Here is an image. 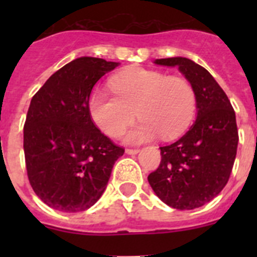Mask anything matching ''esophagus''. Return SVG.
Returning a JSON list of instances; mask_svg holds the SVG:
<instances>
[{
	"instance_id": "34e87169",
	"label": "esophagus",
	"mask_w": 257,
	"mask_h": 257,
	"mask_svg": "<svg viewBox=\"0 0 257 257\" xmlns=\"http://www.w3.org/2000/svg\"><path fill=\"white\" fill-rule=\"evenodd\" d=\"M126 153L127 154H136V153H139V149H138V148H127Z\"/></svg>"
}]
</instances>
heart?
Here are the masks:
<instances>
[{
	"mask_svg": "<svg viewBox=\"0 0 257 257\" xmlns=\"http://www.w3.org/2000/svg\"><path fill=\"white\" fill-rule=\"evenodd\" d=\"M109 85L115 95L92 92L87 106L95 124L110 138H119L136 113L143 121L127 135L131 143L158 134L162 139H174L192 123L197 96L192 83L183 77L136 68L115 74Z\"/></svg>",
	"mask_w": 257,
	"mask_h": 257,
	"instance_id": "heart-1",
	"label": "heart"
}]
</instances>
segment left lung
I'll return each instance as SVG.
<instances>
[{
    "label": "left lung",
    "instance_id": "8db88e82",
    "mask_svg": "<svg viewBox=\"0 0 257 257\" xmlns=\"http://www.w3.org/2000/svg\"><path fill=\"white\" fill-rule=\"evenodd\" d=\"M154 63L179 67L196 91L198 112L185 135L161 147V163L148 181L166 205L193 210L215 198L228 183L239 139L234 109L210 72L190 59Z\"/></svg>",
    "mask_w": 257,
    "mask_h": 257
}]
</instances>
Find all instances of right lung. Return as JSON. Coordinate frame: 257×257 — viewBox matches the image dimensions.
<instances>
[{
  "instance_id": "right-lung-1",
  "label": "right lung",
  "mask_w": 257,
  "mask_h": 257,
  "mask_svg": "<svg viewBox=\"0 0 257 257\" xmlns=\"http://www.w3.org/2000/svg\"><path fill=\"white\" fill-rule=\"evenodd\" d=\"M119 63L83 56L56 70L32 97L24 123L29 183L47 206L79 212L96 203L124 153L88 112L95 83Z\"/></svg>"
}]
</instances>
